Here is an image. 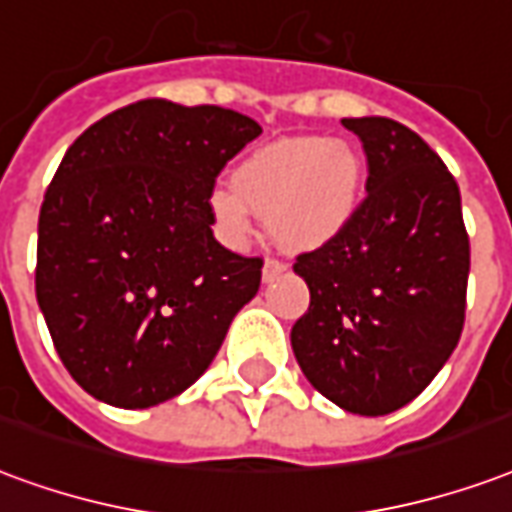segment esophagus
<instances>
[{
	"mask_svg": "<svg viewBox=\"0 0 512 512\" xmlns=\"http://www.w3.org/2000/svg\"><path fill=\"white\" fill-rule=\"evenodd\" d=\"M287 271V263L276 260V257H266L263 263V282H274L276 276H282Z\"/></svg>",
	"mask_w": 512,
	"mask_h": 512,
	"instance_id": "obj_1",
	"label": "esophagus"
}]
</instances>
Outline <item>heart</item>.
I'll use <instances>...</instances> for the list:
<instances>
[{"label": "heart", "instance_id": "1", "mask_svg": "<svg viewBox=\"0 0 512 512\" xmlns=\"http://www.w3.org/2000/svg\"><path fill=\"white\" fill-rule=\"evenodd\" d=\"M361 160L344 140L282 138L255 149L233 170V184L208 192L219 238L246 246L263 214L282 244L314 249L342 233L358 208Z\"/></svg>", "mask_w": 512, "mask_h": 512}]
</instances>
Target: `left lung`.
Here are the masks:
<instances>
[{"instance_id": "8db88e82", "label": "left lung", "mask_w": 512, "mask_h": 512, "mask_svg": "<svg viewBox=\"0 0 512 512\" xmlns=\"http://www.w3.org/2000/svg\"><path fill=\"white\" fill-rule=\"evenodd\" d=\"M342 124L366 151V200L295 260L312 301L290 342L314 391L374 418L410 404L456 350L469 238L456 179L426 140L382 116Z\"/></svg>"}]
</instances>
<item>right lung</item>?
Listing matches in <instances>:
<instances>
[{
	"instance_id": "obj_1",
	"label": "right lung",
	"mask_w": 512,
	"mask_h": 512,
	"mask_svg": "<svg viewBox=\"0 0 512 512\" xmlns=\"http://www.w3.org/2000/svg\"><path fill=\"white\" fill-rule=\"evenodd\" d=\"M260 132L219 105L140 100L67 149L40 208L34 290L89 396L146 410L211 366L263 260L214 238L208 192Z\"/></svg>"
}]
</instances>
